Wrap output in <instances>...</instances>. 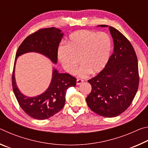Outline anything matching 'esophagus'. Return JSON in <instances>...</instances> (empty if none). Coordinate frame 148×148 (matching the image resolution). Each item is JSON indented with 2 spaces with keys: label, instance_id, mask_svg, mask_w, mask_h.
<instances>
[{
  "label": "esophagus",
  "instance_id": "1",
  "mask_svg": "<svg viewBox=\"0 0 148 148\" xmlns=\"http://www.w3.org/2000/svg\"><path fill=\"white\" fill-rule=\"evenodd\" d=\"M84 82V80L82 79H77L76 80V84L78 86V85H80L82 83H83Z\"/></svg>",
  "mask_w": 148,
  "mask_h": 148
}]
</instances>
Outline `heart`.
<instances>
[{
    "label": "heart",
    "instance_id": "b5f03b06",
    "mask_svg": "<svg viewBox=\"0 0 148 148\" xmlns=\"http://www.w3.org/2000/svg\"><path fill=\"white\" fill-rule=\"evenodd\" d=\"M112 51V40L105 32L80 30L72 33L67 44L59 47L57 56L62 67L73 74L80 62L77 71L79 76L103 71L109 61Z\"/></svg>",
    "mask_w": 148,
    "mask_h": 148
}]
</instances>
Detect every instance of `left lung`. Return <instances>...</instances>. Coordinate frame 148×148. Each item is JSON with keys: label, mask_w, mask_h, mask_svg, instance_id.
<instances>
[{"label": "left lung", "mask_w": 148, "mask_h": 148, "mask_svg": "<svg viewBox=\"0 0 148 148\" xmlns=\"http://www.w3.org/2000/svg\"><path fill=\"white\" fill-rule=\"evenodd\" d=\"M109 29L114 40V53L103 71L88 80L92 89L86 102L96 114L114 117L132 103L138 89L139 74L137 57L131 42L118 30L112 27Z\"/></svg>", "instance_id": "left-lung-1"}]
</instances>
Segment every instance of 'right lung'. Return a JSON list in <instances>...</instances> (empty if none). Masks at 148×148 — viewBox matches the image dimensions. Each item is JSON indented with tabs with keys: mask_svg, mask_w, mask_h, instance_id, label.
<instances>
[{
	"mask_svg": "<svg viewBox=\"0 0 148 148\" xmlns=\"http://www.w3.org/2000/svg\"><path fill=\"white\" fill-rule=\"evenodd\" d=\"M63 34L56 27L40 29L30 34L20 45L15 58L12 83L15 96L20 107L25 113L34 119L44 120L58 113L65 102L66 90L74 87L76 78L69 74L59 73L56 69L49 86L44 93L35 97H27L19 91L16 84L14 69L17 57L27 52H38L57 63V52Z\"/></svg>",
	"mask_w": 148,
	"mask_h": 148,
	"instance_id": "add662e5",
	"label": "right lung"
}]
</instances>
